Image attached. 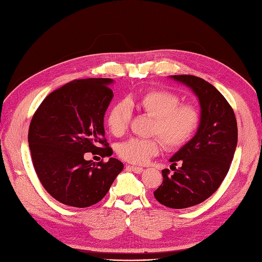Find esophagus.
<instances>
[{
	"label": "esophagus",
	"mask_w": 262,
	"mask_h": 262,
	"mask_svg": "<svg viewBox=\"0 0 262 262\" xmlns=\"http://www.w3.org/2000/svg\"><path fill=\"white\" fill-rule=\"evenodd\" d=\"M126 169H130V171L134 172V173H138V174H141L143 172V168L142 167H138V166H132V165H126L125 166Z\"/></svg>",
	"instance_id": "esophagus-1"
}]
</instances>
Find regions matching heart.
Instances as JSON below:
<instances>
[{"label": "heart", "instance_id": "obj_1", "mask_svg": "<svg viewBox=\"0 0 262 262\" xmlns=\"http://www.w3.org/2000/svg\"><path fill=\"white\" fill-rule=\"evenodd\" d=\"M180 97L172 91L150 89L137 98L120 100L109 109L105 123L116 137L122 136L131 119V107L152 118L150 134L158 136L167 150H176L192 139L200 125L201 115L195 105L180 103ZM161 148L158 138H131L117 144L116 151L123 161L143 164Z\"/></svg>", "mask_w": 262, "mask_h": 262}]
</instances>
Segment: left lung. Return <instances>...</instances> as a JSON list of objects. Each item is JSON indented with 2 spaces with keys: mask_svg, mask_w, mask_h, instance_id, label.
Returning a JSON list of instances; mask_svg holds the SVG:
<instances>
[{
  "mask_svg": "<svg viewBox=\"0 0 262 262\" xmlns=\"http://www.w3.org/2000/svg\"><path fill=\"white\" fill-rule=\"evenodd\" d=\"M171 78L192 89L201 104L196 134L169 159L174 173L164 168L163 182L154 192L162 205L182 209L203 203L221 186L234 159L238 129L234 110L213 84L192 75Z\"/></svg>",
  "mask_w": 262,
  "mask_h": 262,
  "instance_id": "1",
  "label": "left lung"
}]
</instances>
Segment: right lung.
Instances as JSON below:
<instances>
[{"mask_svg":"<svg viewBox=\"0 0 262 262\" xmlns=\"http://www.w3.org/2000/svg\"><path fill=\"white\" fill-rule=\"evenodd\" d=\"M110 78L70 81L49 94L28 129L33 165L41 185L56 201L84 208L100 202L123 164L83 159L91 152L111 157L104 138L103 117L114 93ZM103 145V147H100Z\"/></svg>","mask_w":262,"mask_h":262,"instance_id":"add662e5","label":"right lung"}]
</instances>
